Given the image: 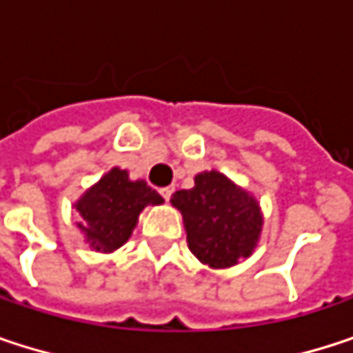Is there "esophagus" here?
<instances>
[{
	"label": "esophagus",
	"mask_w": 353,
	"mask_h": 353,
	"mask_svg": "<svg viewBox=\"0 0 353 353\" xmlns=\"http://www.w3.org/2000/svg\"><path fill=\"white\" fill-rule=\"evenodd\" d=\"M159 194L165 198V202H170V198H172V194H174V188H172V185H168V188H161V190H159Z\"/></svg>",
	"instance_id": "esophagus-1"
}]
</instances>
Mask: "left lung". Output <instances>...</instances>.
Wrapping results in <instances>:
<instances>
[{
    "mask_svg": "<svg viewBox=\"0 0 353 353\" xmlns=\"http://www.w3.org/2000/svg\"><path fill=\"white\" fill-rule=\"evenodd\" d=\"M172 204L183 214L190 251L210 268H229L249 257L261 233L257 202L219 172L194 177Z\"/></svg>",
    "mask_w": 353,
    "mask_h": 353,
    "instance_id": "8db88e82",
    "label": "left lung"
}]
</instances>
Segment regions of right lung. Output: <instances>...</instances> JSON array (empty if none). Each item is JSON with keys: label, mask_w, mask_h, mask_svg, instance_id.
I'll return each instance as SVG.
<instances>
[{"label": "right lung", "mask_w": 353, "mask_h": 353, "mask_svg": "<svg viewBox=\"0 0 353 353\" xmlns=\"http://www.w3.org/2000/svg\"><path fill=\"white\" fill-rule=\"evenodd\" d=\"M163 198L145 179L130 181L124 170L114 168L75 204L83 223L88 243L96 251H114L124 245L147 204H161Z\"/></svg>", "instance_id": "obj_1"}]
</instances>
